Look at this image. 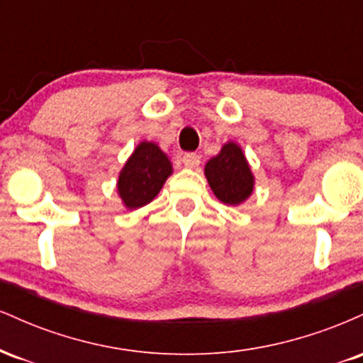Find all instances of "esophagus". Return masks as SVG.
Here are the masks:
<instances>
[{"instance_id":"34e87169","label":"esophagus","mask_w":363,"mask_h":363,"mask_svg":"<svg viewBox=\"0 0 363 363\" xmlns=\"http://www.w3.org/2000/svg\"><path fill=\"white\" fill-rule=\"evenodd\" d=\"M182 164H184L187 169H196L199 164H201V158H199L198 153H184V157H182Z\"/></svg>"}]
</instances>
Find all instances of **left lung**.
<instances>
[{
	"instance_id": "8db88e82",
	"label": "left lung",
	"mask_w": 363,
	"mask_h": 363,
	"mask_svg": "<svg viewBox=\"0 0 363 363\" xmlns=\"http://www.w3.org/2000/svg\"><path fill=\"white\" fill-rule=\"evenodd\" d=\"M205 176L213 194L223 205L239 206L254 193L256 179L242 147L235 141H227L218 155L206 162Z\"/></svg>"
}]
</instances>
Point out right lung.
I'll return each mask as SVG.
<instances>
[{
	"mask_svg": "<svg viewBox=\"0 0 363 363\" xmlns=\"http://www.w3.org/2000/svg\"><path fill=\"white\" fill-rule=\"evenodd\" d=\"M172 172L169 157L157 143L140 141L121 169L116 184L124 208L138 210L153 201Z\"/></svg>",
	"mask_w": 363,
	"mask_h": 363,
	"instance_id": "add662e5",
	"label": "right lung"
}]
</instances>
